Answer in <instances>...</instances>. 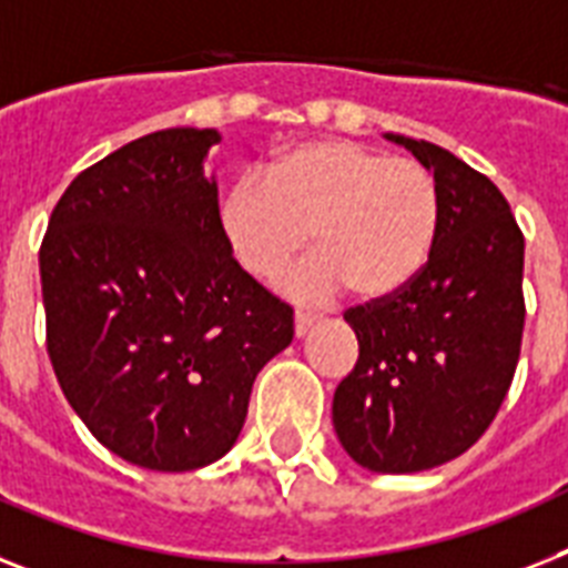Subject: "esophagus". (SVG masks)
Here are the masks:
<instances>
[{
  "label": "esophagus",
  "mask_w": 568,
  "mask_h": 568,
  "mask_svg": "<svg viewBox=\"0 0 568 568\" xmlns=\"http://www.w3.org/2000/svg\"><path fill=\"white\" fill-rule=\"evenodd\" d=\"M313 322H316V316H313V313L295 311V336L302 339V336L307 334V331H311V327H313Z\"/></svg>",
  "instance_id": "34e87169"
}]
</instances>
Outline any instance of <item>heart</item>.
I'll list each match as a JSON object with an SVG mask.
<instances>
[{
	"label": "heart",
	"mask_w": 568,
	"mask_h": 568,
	"mask_svg": "<svg viewBox=\"0 0 568 568\" xmlns=\"http://www.w3.org/2000/svg\"><path fill=\"white\" fill-rule=\"evenodd\" d=\"M217 226L234 261L273 281L313 234L318 252L284 281L295 302H327L342 287L365 302L400 293L424 270L438 232V185L420 162L383 156L348 139L284 150L264 180L220 196Z\"/></svg>",
	"instance_id": "heart-1"
}]
</instances>
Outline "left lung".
Returning <instances> with one entry per match:
<instances>
[{"label": "left lung", "instance_id": "8db88e82", "mask_svg": "<svg viewBox=\"0 0 568 568\" xmlns=\"http://www.w3.org/2000/svg\"><path fill=\"white\" fill-rule=\"evenodd\" d=\"M433 173L438 232L400 293L348 311L359 342L334 392L342 449L372 473H420L479 442L523 342L526 241L494 182L433 142L386 133Z\"/></svg>", "mask_w": 568, "mask_h": 568}]
</instances>
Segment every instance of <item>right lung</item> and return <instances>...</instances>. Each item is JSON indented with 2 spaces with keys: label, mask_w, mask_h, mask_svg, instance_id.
<instances>
[{
  "label": "right lung",
  "mask_w": 568,
  "mask_h": 568,
  "mask_svg": "<svg viewBox=\"0 0 568 568\" xmlns=\"http://www.w3.org/2000/svg\"><path fill=\"white\" fill-rule=\"evenodd\" d=\"M217 130L171 126L87 168L42 237L49 357L89 433L135 467L185 473L234 447L293 311L229 252Z\"/></svg>",
  "instance_id": "right-lung-1"
}]
</instances>
